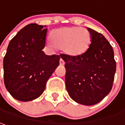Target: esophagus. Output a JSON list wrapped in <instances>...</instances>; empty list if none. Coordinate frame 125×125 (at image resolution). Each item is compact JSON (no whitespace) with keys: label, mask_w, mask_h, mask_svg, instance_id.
Segmentation results:
<instances>
[{"label":"esophagus","mask_w":125,"mask_h":125,"mask_svg":"<svg viewBox=\"0 0 125 125\" xmlns=\"http://www.w3.org/2000/svg\"><path fill=\"white\" fill-rule=\"evenodd\" d=\"M64 64H65L64 61H63L62 58H61V59H60V64H61V65H64Z\"/></svg>","instance_id":"34e87169"}]
</instances>
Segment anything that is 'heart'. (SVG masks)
Here are the masks:
<instances>
[{
	"label": "heart",
	"mask_w": 125,
	"mask_h": 125,
	"mask_svg": "<svg viewBox=\"0 0 125 125\" xmlns=\"http://www.w3.org/2000/svg\"><path fill=\"white\" fill-rule=\"evenodd\" d=\"M50 39L48 43L50 48L61 49L69 56H77L89 48L91 35L85 28L67 27L52 32Z\"/></svg>",
	"instance_id": "1"
}]
</instances>
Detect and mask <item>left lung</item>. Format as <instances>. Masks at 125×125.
I'll use <instances>...</instances> for the list:
<instances>
[{"label": "left lung", "mask_w": 125, "mask_h": 125, "mask_svg": "<svg viewBox=\"0 0 125 125\" xmlns=\"http://www.w3.org/2000/svg\"><path fill=\"white\" fill-rule=\"evenodd\" d=\"M91 43L77 56L61 54L65 62L66 88L78 104L93 105L100 102L112 88L116 62L112 45L104 35L88 28Z\"/></svg>", "instance_id": "left-lung-1"}]
</instances>
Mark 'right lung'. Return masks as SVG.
Here are the masks:
<instances>
[{"mask_svg": "<svg viewBox=\"0 0 125 125\" xmlns=\"http://www.w3.org/2000/svg\"><path fill=\"white\" fill-rule=\"evenodd\" d=\"M45 27L28 24L9 42L3 60L4 82L17 100L29 101L38 98L59 65V55L48 56L42 51L45 45Z\"/></svg>", "mask_w": 125, "mask_h": 125, "instance_id": "add662e5", "label": "right lung"}]
</instances>
